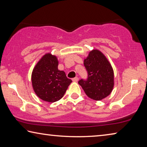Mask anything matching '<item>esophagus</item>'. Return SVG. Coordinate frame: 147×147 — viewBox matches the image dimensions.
Listing matches in <instances>:
<instances>
[{"label":"esophagus","mask_w":147,"mask_h":147,"mask_svg":"<svg viewBox=\"0 0 147 147\" xmlns=\"http://www.w3.org/2000/svg\"><path fill=\"white\" fill-rule=\"evenodd\" d=\"M78 80H79V78H78V77H75V78H73V79H72V80L74 82H77L78 81Z\"/></svg>","instance_id":"esophagus-1"}]
</instances>
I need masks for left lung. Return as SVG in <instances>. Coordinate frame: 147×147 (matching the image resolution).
<instances>
[{
    "mask_svg": "<svg viewBox=\"0 0 147 147\" xmlns=\"http://www.w3.org/2000/svg\"><path fill=\"white\" fill-rule=\"evenodd\" d=\"M88 71L86 80L81 79L78 84L88 97L94 100H101L111 93L114 86V73L111 65L97 49L89 52L84 61Z\"/></svg>",
    "mask_w": 147,
    "mask_h": 147,
    "instance_id": "8db88e82",
    "label": "left lung"
}]
</instances>
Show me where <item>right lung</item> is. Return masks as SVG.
I'll list each match as a JSON object with an SVG mask.
<instances>
[{
  "label": "right lung",
  "instance_id": "right-lung-1",
  "mask_svg": "<svg viewBox=\"0 0 147 147\" xmlns=\"http://www.w3.org/2000/svg\"><path fill=\"white\" fill-rule=\"evenodd\" d=\"M57 57L47 53L39 59L32 73V84L39 98L54 102L63 97L72 82L63 71L58 69Z\"/></svg>",
  "mask_w": 147,
  "mask_h": 147
}]
</instances>
